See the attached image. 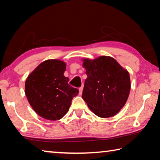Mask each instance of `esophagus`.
Wrapping results in <instances>:
<instances>
[{
  "label": "esophagus",
  "instance_id": "34e87169",
  "mask_svg": "<svg viewBox=\"0 0 160 160\" xmlns=\"http://www.w3.org/2000/svg\"><path fill=\"white\" fill-rule=\"evenodd\" d=\"M82 90H83V85L81 86L80 88H79V94H82Z\"/></svg>",
  "mask_w": 160,
  "mask_h": 160
}]
</instances>
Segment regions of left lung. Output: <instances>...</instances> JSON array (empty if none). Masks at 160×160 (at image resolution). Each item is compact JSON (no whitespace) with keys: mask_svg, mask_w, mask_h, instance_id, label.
<instances>
[{"mask_svg":"<svg viewBox=\"0 0 160 160\" xmlns=\"http://www.w3.org/2000/svg\"><path fill=\"white\" fill-rule=\"evenodd\" d=\"M87 79L82 99L97 116L108 118L116 115L125 105L131 90L128 72L114 58L100 56L84 59Z\"/></svg>","mask_w":160,"mask_h":160,"instance_id":"1","label":"left lung"}]
</instances>
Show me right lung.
I'll return each mask as SVG.
<instances>
[{
	"label": "right lung",
	"mask_w": 160,
	"mask_h": 160,
	"mask_svg": "<svg viewBox=\"0 0 160 160\" xmlns=\"http://www.w3.org/2000/svg\"><path fill=\"white\" fill-rule=\"evenodd\" d=\"M66 64L56 59L45 61L31 72L25 82V94L35 112L47 120L63 117L78 94L64 76Z\"/></svg>",
	"instance_id": "obj_1"
}]
</instances>
